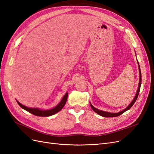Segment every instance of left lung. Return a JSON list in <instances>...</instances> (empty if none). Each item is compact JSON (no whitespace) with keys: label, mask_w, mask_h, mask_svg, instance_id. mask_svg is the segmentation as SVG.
<instances>
[{"label":"left lung","mask_w":154,"mask_h":154,"mask_svg":"<svg viewBox=\"0 0 154 154\" xmlns=\"http://www.w3.org/2000/svg\"><path fill=\"white\" fill-rule=\"evenodd\" d=\"M139 87H138V89H137V93L136 94V96L134 97V100H132V101L131 102V103H130L127 108H126L125 109H124L123 110L119 112H118V113H110V112H105V111H102V110H100L98 109H96L95 107L93 106L92 105V104L90 103V105H91V106L92 109L94 110L96 113H97V114H99L101 116H103V117H105V118H112V117H117V116H119L120 115H122L123 113H124L125 112H126L127 110H129L131 107L133 106V105L134 104L135 102H136L137 97H138V95H139V91H140V88H141V69H140V67H139Z\"/></svg>","instance_id":"obj_1"}]
</instances>
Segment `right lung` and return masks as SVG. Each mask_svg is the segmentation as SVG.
I'll return each mask as SVG.
<instances>
[{"label": "right lung", "mask_w": 154, "mask_h": 154, "mask_svg": "<svg viewBox=\"0 0 154 154\" xmlns=\"http://www.w3.org/2000/svg\"><path fill=\"white\" fill-rule=\"evenodd\" d=\"M67 96H68V93L67 92L66 94L64 95L63 97V98L62 101H60V103L57 106H55L54 108L51 109V110H40L38 109H36V108H29V107H27L24 105H22L19 102L17 101L18 104L19 105V106L22 108L23 109L26 110V111L29 112L31 113L32 114H33L35 116H42V117H48V116H52L56 113L58 112L60 110H61L62 109L63 107L64 106L65 104H66L67 100Z\"/></svg>", "instance_id": "obj_1"}]
</instances>
